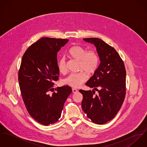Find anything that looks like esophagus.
<instances>
[{
    "label": "esophagus",
    "mask_w": 147,
    "mask_h": 147,
    "mask_svg": "<svg viewBox=\"0 0 147 147\" xmlns=\"http://www.w3.org/2000/svg\"><path fill=\"white\" fill-rule=\"evenodd\" d=\"M78 92V90H77L76 89H74V88L72 89V92H73V93H77Z\"/></svg>",
    "instance_id": "esophagus-1"
}]
</instances>
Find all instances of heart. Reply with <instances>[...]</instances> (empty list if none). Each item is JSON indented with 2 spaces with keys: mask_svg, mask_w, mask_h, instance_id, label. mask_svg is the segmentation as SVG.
Masks as SVG:
<instances>
[{
  "mask_svg": "<svg viewBox=\"0 0 147 147\" xmlns=\"http://www.w3.org/2000/svg\"><path fill=\"white\" fill-rule=\"evenodd\" d=\"M69 55L79 62V69L83 71L89 75L93 74L97 69L99 58L94 51H87L86 49L79 46H72L69 50ZM58 69L61 74L67 71L65 59L62 57L58 62ZM82 71L76 74H71L63 80V84L73 88H79L87 80L86 74Z\"/></svg>",
  "mask_w": 147,
  "mask_h": 147,
  "instance_id": "b5f03b06",
  "label": "heart"
}]
</instances>
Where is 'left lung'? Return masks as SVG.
<instances>
[{
    "label": "left lung",
    "instance_id": "left-lung-1",
    "mask_svg": "<svg viewBox=\"0 0 147 147\" xmlns=\"http://www.w3.org/2000/svg\"><path fill=\"white\" fill-rule=\"evenodd\" d=\"M83 40L94 45L100 63L85 84L92 90H79L83 96L82 107L93 123L103 125L116 115L123 102L126 69L123 61L113 47L97 38ZM95 91L98 92L96 95Z\"/></svg>",
    "mask_w": 147,
    "mask_h": 147
}]
</instances>
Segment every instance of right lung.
I'll list each match as a JSON object with an SVG mask.
<instances>
[{
	"mask_svg": "<svg viewBox=\"0 0 147 147\" xmlns=\"http://www.w3.org/2000/svg\"><path fill=\"white\" fill-rule=\"evenodd\" d=\"M68 41L41 38L26 50L22 58L18 77L21 96L30 115L45 126L58 121L72 92L70 86L64 85L49 93L59 75L57 53Z\"/></svg>",
	"mask_w": 147,
	"mask_h": 147,
	"instance_id": "1",
	"label": "right lung"
}]
</instances>
